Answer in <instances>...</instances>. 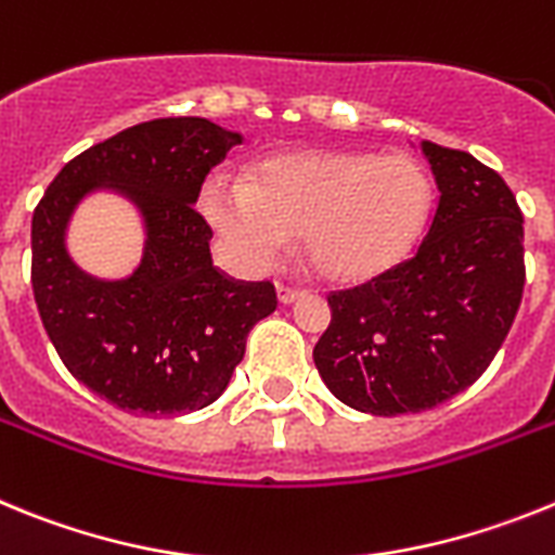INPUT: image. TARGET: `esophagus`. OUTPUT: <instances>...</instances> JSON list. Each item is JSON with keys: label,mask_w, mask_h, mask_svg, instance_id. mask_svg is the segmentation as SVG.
Masks as SVG:
<instances>
[{"label": "esophagus", "mask_w": 555, "mask_h": 555, "mask_svg": "<svg viewBox=\"0 0 555 555\" xmlns=\"http://www.w3.org/2000/svg\"><path fill=\"white\" fill-rule=\"evenodd\" d=\"M276 298H279V305H296L298 298H305V291H298V287H291V284H279V287H276Z\"/></svg>", "instance_id": "34e87169"}]
</instances>
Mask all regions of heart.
Returning a JSON list of instances; mask_svg holds the SVG:
<instances>
[{
  "label": "heart",
  "instance_id": "1",
  "mask_svg": "<svg viewBox=\"0 0 555 555\" xmlns=\"http://www.w3.org/2000/svg\"><path fill=\"white\" fill-rule=\"evenodd\" d=\"M436 186L408 153L305 151L250 167L243 184L206 181L201 206L229 250L268 271L291 237L330 282L377 279L411 257L430 223Z\"/></svg>",
  "mask_w": 555,
  "mask_h": 555
}]
</instances>
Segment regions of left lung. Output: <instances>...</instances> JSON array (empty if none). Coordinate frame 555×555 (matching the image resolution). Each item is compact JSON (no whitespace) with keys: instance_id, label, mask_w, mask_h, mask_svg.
<instances>
[{"instance_id":"left-lung-1","label":"left lung","mask_w":555,"mask_h":555,"mask_svg":"<svg viewBox=\"0 0 555 555\" xmlns=\"http://www.w3.org/2000/svg\"><path fill=\"white\" fill-rule=\"evenodd\" d=\"M438 186L416 257L330 298L312 360L371 416L430 411L489 369L519 310L522 215L503 178L464 151L418 142Z\"/></svg>"}]
</instances>
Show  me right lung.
Instances as JSON below:
<instances>
[{"mask_svg":"<svg viewBox=\"0 0 555 555\" xmlns=\"http://www.w3.org/2000/svg\"><path fill=\"white\" fill-rule=\"evenodd\" d=\"M243 142L204 117L133 125L57 172L33 211V293L52 346L77 383L139 416H181L223 397L245 337L276 310L271 282L215 268L211 229L195 211L215 164ZM138 211L143 257L103 280L68 254V225L91 194Z\"/></svg>","mask_w":555,"mask_h":555,"instance_id":"obj_1","label":"right lung"}]
</instances>
